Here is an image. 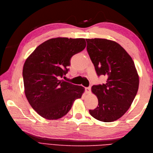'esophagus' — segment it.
<instances>
[{
	"mask_svg": "<svg viewBox=\"0 0 153 153\" xmlns=\"http://www.w3.org/2000/svg\"><path fill=\"white\" fill-rule=\"evenodd\" d=\"M91 87H85V92L87 93H89L91 92Z\"/></svg>",
	"mask_w": 153,
	"mask_h": 153,
	"instance_id": "esophagus-1",
	"label": "esophagus"
}]
</instances>
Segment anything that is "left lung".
<instances>
[{"instance_id": "obj_1", "label": "left lung", "mask_w": 153, "mask_h": 153, "mask_svg": "<svg viewBox=\"0 0 153 153\" xmlns=\"http://www.w3.org/2000/svg\"><path fill=\"white\" fill-rule=\"evenodd\" d=\"M87 51L97 76H105V83L94 85L92 92L98 106L89 110L93 118L105 122L115 121L124 114L137 95L139 76L131 56L114 41L86 39Z\"/></svg>"}]
</instances>
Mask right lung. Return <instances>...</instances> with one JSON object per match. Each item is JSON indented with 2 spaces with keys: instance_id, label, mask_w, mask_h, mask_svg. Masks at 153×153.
I'll return each instance as SVG.
<instances>
[{
  "instance_id": "1",
  "label": "right lung",
  "mask_w": 153,
  "mask_h": 153,
  "mask_svg": "<svg viewBox=\"0 0 153 153\" xmlns=\"http://www.w3.org/2000/svg\"><path fill=\"white\" fill-rule=\"evenodd\" d=\"M86 47L84 39L58 37L38 46L23 68L25 94L41 116L57 120L70 111L84 88L60 80L69 71L70 60Z\"/></svg>"
}]
</instances>
